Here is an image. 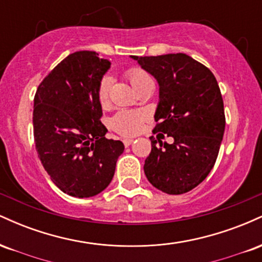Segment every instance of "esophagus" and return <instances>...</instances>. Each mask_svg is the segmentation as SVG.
<instances>
[{
  "instance_id": "esophagus-1",
  "label": "esophagus",
  "mask_w": 262,
  "mask_h": 262,
  "mask_svg": "<svg viewBox=\"0 0 262 262\" xmlns=\"http://www.w3.org/2000/svg\"><path fill=\"white\" fill-rule=\"evenodd\" d=\"M123 143H124L125 146H129L132 143H133V139H128L127 138V139H123Z\"/></svg>"
}]
</instances>
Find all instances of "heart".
Masks as SVG:
<instances>
[{
    "label": "heart",
    "instance_id": "obj_1",
    "mask_svg": "<svg viewBox=\"0 0 262 262\" xmlns=\"http://www.w3.org/2000/svg\"><path fill=\"white\" fill-rule=\"evenodd\" d=\"M127 79L130 81L135 90L139 87L144 81L149 80L150 76L139 68H132L125 73ZM110 77H103L101 80L97 90V97L101 104H106L110 97ZM144 122V114L137 111L122 110L117 112L111 119V127L113 130L122 135H134L140 130Z\"/></svg>",
    "mask_w": 262,
    "mask_h": 262
}]
</instances>
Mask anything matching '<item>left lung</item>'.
<instances>
[{"label": "left lung", "instance_id": "left-lung-1", "mask_svg": "<svg viewBox=\"0 0 262 262\" xmlns=\"http://www.w3.org/2000/svg\"><path fill=\"white\" fill-rule=\"evenodd\" d=\"M159 83L154 133L173 138L172 144L154 137L144 164L146 179L169 194L193 189L214 166L225 129L224 104L214 75L186 54L135 56Z\"/></svg>", "mask_w": 262, "mask_h": 262}]
</instances>
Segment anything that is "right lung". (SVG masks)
Returning <instances> with one entry per match:
<instances>
[{"label":"right lung","instance_id":"obj_1","mask_svg":"<svg viewBox=\"0 0 262 262\" xmlns=\"http://www.w3.org/2000/svg\"><path fill=\"white\" fill-rule=\"evenodd\" d=\"M111 62L96 52L70 54L50 71L34 96L38 156L52 181L73 197H92L112 181L121 140L107 139L97 90Z\"/></svg>","mask_w":262,"mask_h":262}]
</instances>
